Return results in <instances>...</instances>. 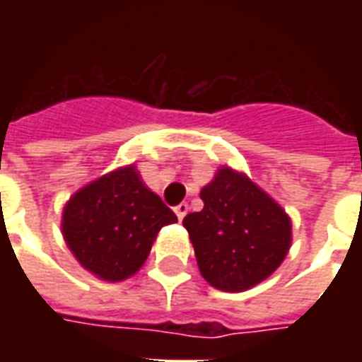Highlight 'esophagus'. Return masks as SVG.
Returning <instances> with one entry per match:
<instances>
[{
	"label": "esophagus",
	"mask_w": 362,
	"mask_h": 362,
	"mask_svg": "<svg viewBox=\"0 0 362 362\" xmlns=\"http://www.w3.org/2000/svg\"><path fill=\"white\" fill-rule=\"evenodd\" d=\"M188 204H180L174 207V213H176V217H178V221H182L184 217H186V213H188Z\"/></svg>",
	"instance_id": "34e87169"
}]
</instances>
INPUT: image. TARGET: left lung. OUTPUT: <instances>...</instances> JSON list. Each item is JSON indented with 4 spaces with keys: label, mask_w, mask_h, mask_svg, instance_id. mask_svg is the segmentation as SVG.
Segmentation results:
<instances>
[{
    "label": "left lung",
    "mask_w": 362,
    "mask_h": 362,
    "mask_svg": "<svg viewBox=\"0 0 362 362\" xmlns=\"http://www.w3.org/2000/svg\"><path fill=\"white\" fill-rule=\"evenodd\" d=\"M204 209L184 227L199 272L221 291H246L269 277L291 246V219L244 174L221 168L202 189Z\"/></svg>",
    "instance_id": "8db88e82"
}]
</instances>
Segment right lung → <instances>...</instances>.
Instances as JSON below:
<instances>
[{
    "instance_id": "right-lung-1",
    "label": "right lung",
    "mask_w": 362,
    "mask_h": 362,
    "mask_svg": "<svg viewBox=\"0 0 362 362\" xmlns=\"http://www.w3.org/2000/svg\"><path fill=\"white\" fill-rule=\"evenodd\" d=\"M176 221L135 166H126L79 189L64 209L62 230L83 267L122 281L145 264L158 230Z\"/></svg>"
}]
</instances>
